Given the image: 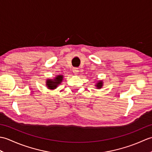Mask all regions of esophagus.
<instances>
[{"label":"esophagus","instance_id":"esophagus-1","mask_svg":"<svg viewBox=\"0 0 152 152\" xmlns=\"http://www.w3.org/2000/svg\"><path fill=\"white\" fill-rule=\"evenodd\" d=\"M72 72H74V74H77L78 73V68H73Z\"/></svg>","mask_w":152,"mask_h":152}]
</instances>
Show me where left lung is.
<instances>
[{
	"label": "left lung",
	"mask_w": 152,
	"mask_h": 152,
	"mask_svg": "<svg viewBox=\"0 0 152 152\" xmlns=\"http://www.w3.org/2000/svg\"><path fill=\"white\" fill-rule=\"evenodd\" d=\"M96 88H97L98 89L101 88L102 86V82H99L97 83V84L96 85Z\"/></svg>",
	"instance_id": "1"
}]
</instances>
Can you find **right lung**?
<instances>
[{
  "mask_svg": "<svg viewBox=\"0 0 152 152\" xmlns=\"http://www.w3.org/2000/svg\"><path fill=\"white\" fill-rule=\"evenodd\" d=\"M63 80V76H57L54 80H48L46 82V85L48 88L50 89H56V87L61 83Z\"/></svg>",
  "mask_w": 152,
  "mask_h": 152,
  "instance_id": "right-lung-1",
  "label": "right lung"
}]
</instances>
